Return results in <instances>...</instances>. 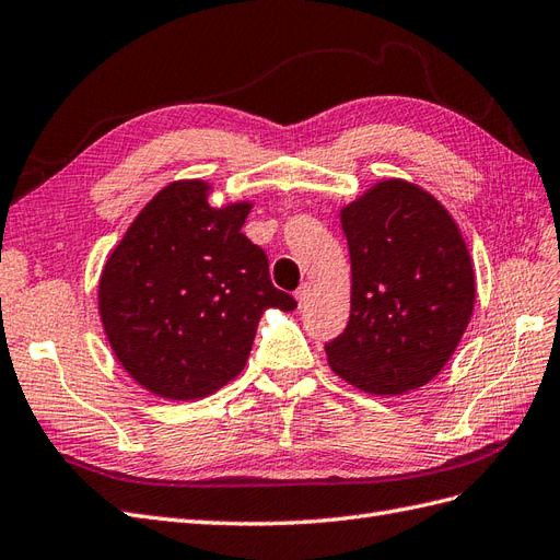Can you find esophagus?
<instances>
[{
	"instance_id": "34e87169",
	"label": "esophagus",
	"mask_w": 560,
	"mask_h": 560,
	"mask_svg": "<svg viewBox=\"0 0 560 560\" xmlns=\"http://www.w3.org/2000/svg\"><path fill=\"white\" fill-rule=\"evenodd\" d=\"M307 295H310V283H300V289L295 291V300H298L300 307L307 302Z\"/></svg>"
}]
</instances>
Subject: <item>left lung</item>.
I'll return each instance as SVG.
<instances>
[{
    "mask_svg": "<svg viewBox=\"0 0 560 560\" xmlns=\"http://www.w3.org/2000/svg\"><path fill=\"white\" fill-rule=\"evenodd\" d=\"M351 260L347 328L326 342L330 369L371 394L434 377L474 312V269L455 220L418 185L377 183L340 213Z\"/></svg>",
    "mask_w": 560,
    "mask_h": 560,
    "instance_id": "8db88e82",
    "label": "left lung"
}]
</instances>
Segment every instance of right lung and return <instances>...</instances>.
Segmentation results:
<instances>
[{
  "label": "right lung",
  "mask_w": 560,
  "mask_h": 560,
  "mask_svg": "<svg viewBox=\"0 0 560 560\" xmlns=\"http://www.w3.org/2000/svg\"><path fill=\"white\" fill-rule=\"evenodd\" d=\"M201 180L171 183L140 211L105 262L98 307L107 340L138 385L187 401L244 371L267 307L293 295L242 228L250 203L213 209Z\"/></svg>",
  "instance_id": "right-lung-1"
}]
</instances>
